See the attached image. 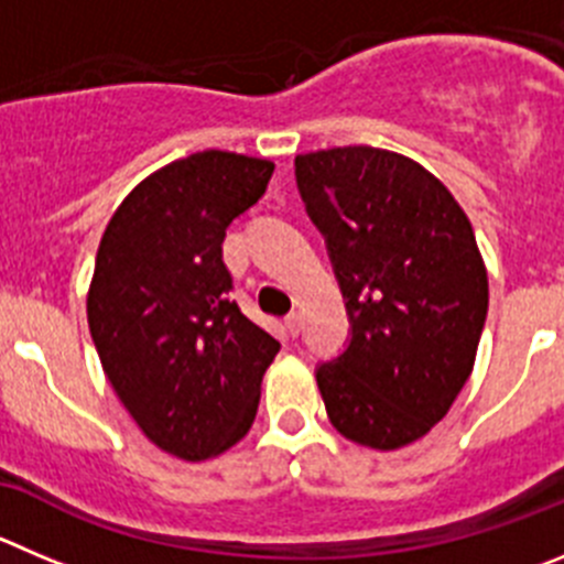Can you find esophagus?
<instances>
[{
  "instance_id": "obj_1",
  "label": "esophagus",
  "mask_w": 564,
  "mask_h": 564,
  "mask_svg": "<svg viewBox=\"0 0 564 564\" xmlns=\"http://www.w3.org/2000/svg\"><path fill=\"white\" fill-rule=\"evenodd\" d=\"M283 325H286L289 336H292V339H294V336L300 334V328H303V317H300L297 312H292L286 319H283Z\"/></svg>"
}]
</instances>
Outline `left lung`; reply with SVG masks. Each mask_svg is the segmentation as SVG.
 Wrapping results in <instances>:
<instances>
[{"label": "left lung", "mask_w": 564, "mask_h": 564, "mask_svg": "<svg viewBox=\"0 0 564 564\" xmlns=\"http://www.w3.org/2000/svg\"><path fill=\"white\" fill-rule=\"evenodd\" d=\"M347 308V345L317 365L330 423L378 451L448 414L487 319V270L470 219L420 163L376 147L294 158Z\"/></svg>", "instance_id": "left-lung-1"}]
</instances>
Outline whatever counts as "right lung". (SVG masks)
<instances>
[{
  "label": "right lung",
  "instance_id": "add662e5",
  "mask_svg": "<svg viewBox=\"0 0 564 564\" xmlns=\"http://www.w3.org/2000/svg\"><path fill=\"white\" fill-rule=\"evenodd\" d=\"M270 161L205 150L128 194L105 228L88 292L102 370L139 429L186 462L241 440L281 341L230 300L225 230L264 197Z\"/></svg>",
  "mask_w": 564,
  "mask_h": 564
}]
</instances>
